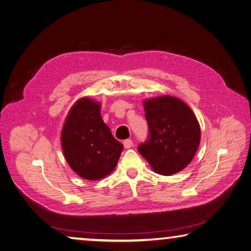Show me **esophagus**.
<instances>
[{"instance_id": "34e87169", "label": "esophagus", "mask_w": 251, "mask_h": 251, "mask_svg": "<svg viewBox=\"0 0 251 251\" xmlns=\"http://www.w3.org/2000/svg\"><path fill=\"white\" fill-rule=\"evenodd\" d=\"M123 145H124V147L126 149H129V148L133 147V141H131V139H126V140H124Z\"/></svg>"}]
</instances>
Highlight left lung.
Returning <instances> with one entry per match:
<instances>
[{"mask_svg": "<svg viewBox=\"0 0 251 251\" xmlns=\"http://www.w3.org/2000/svg\"><path fill=\"white\" fill-rule=\"evenodd\" d=\"M144 108L149 137L138 146L139 153L159 175L182 171L192 161L201 140L197 116L188 104L170 95L146 100Z\"/></svg>", "mask_w": 251, "mask_h": 251, "instance_id": "obj_1", "label": "left lung"}]
</instances>
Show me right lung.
<instances>
[{
  "label": "right lung",
  "mask_w": 251,
  "mask_h": 251,
  "mask_svg": "<svg viewBox=\"0 0 251 251\" xmlns=\"http://www.w3.org/2000/svg\"><path fill=\"white\" fill-rule=\"evenodd\" d=\"M61 147L68 165L85 180H100L115 169L123 145L103 122L101 104L78 100L68 113L61 131Z\"/></svg>",
  "instance_id": "right-lung-1"
}]
</instances>
